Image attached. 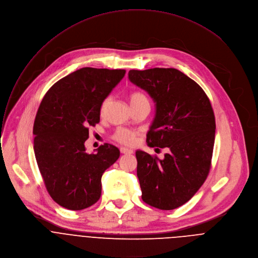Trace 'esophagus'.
Here are the masks:
<instances>
[{"mask_svg":"<svg viewBox=\"0 0 258 258\" xmlns=\"http://www.w3.org/2000/svg\"><path fill=\"white\" fill-rule=\"evenodd\" d=\"M120 151H121V153H122V154H125V155H130V154H132V153H133V151H132V150L127 149V148H121V149H120Z\"/></svg>","mask_w":258,"mask_h":258,"instance_id":"obj_1","label":"esophagus"}]
</instances>
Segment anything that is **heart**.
<instances>
[{"label":"heart","instance_id":"heart-1","mask_svg":"<svg viewBox=\"0 0 258 258\" xmlns=\"http://www.w3.org/2000/svg\"><path fill=\"white\" fill-rule=\"evenodd\" d=\"M106 100H104L101 104V111L105 108L106 106ZM129 102H130V105L131 107L132 106H135L139 103H142V102H149V99L148 97L142 93V92H138V91H135V92H132L130 95H129ZM136 135L137 133L135 131H131V130H128V129H118L116 132L113 133L112 137L114 140H117L119 142H121V144L123 145H126V146H131L133 145L135 142V138H136Z\"/></svg>","mask_w":258,"mask_h":258}]
</instances>
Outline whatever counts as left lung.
Returning a JSON list of instances; mask_svg holds the SVG:
<instances>
[{
	"instance_id": "obj_1",
	"label": "left lung",
	"mask_w": 258,
	"mask_h": 258,
	"mask_svg": "<svg viewBox=\"0 0 258 258\" xmlns=\"http://www.w3.org/2000/svg\"><path fill=\"white\" fill-rule=\"evenodd\" d=\"M129 80L156 102L148 146L167 148L163 160L137 151L141 198L161 209L180 207L206 180L215 139V117L204 90L176 69L129 71Z\"/></svg>"
}]
</instances>
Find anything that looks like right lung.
<instances>
[{
    "label": "right lung",
    "mask_w": 258,
    "mask_h": 258,
    "mask_svg": "<svg viewBox=\"0 0 258 258\" xmlns=\"http://www.w3.org/2000/svg\"><path fill=\"white\" fill-rule=\"evenodd\" d=\"M125 70L83 68L56 82L45 94L34 123V151L45 186L54 201L70 210L95 204L101 176L120 157L104 144L86 153L89 127L100 121L103 100L124 78Z\"/></svg>",
    "instance_id": "right-lung-1"
}]
</instances>
